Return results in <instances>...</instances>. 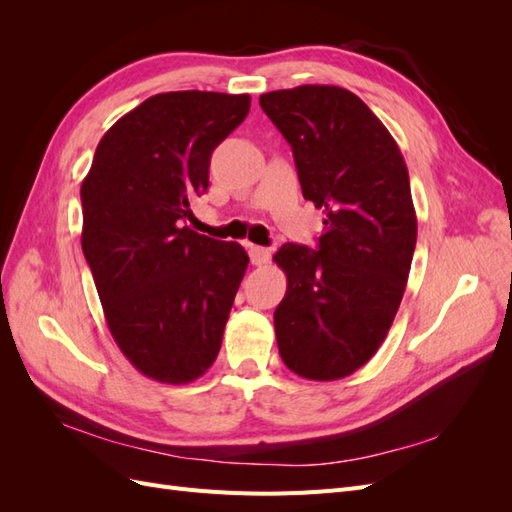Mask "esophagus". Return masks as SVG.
<instances>
[{
    "label": "esophagus",
    "instance_id": "1",
    "mask_svg": "<svg viewBox=\"0 0 512 512\" xmlns=\"http://www.w3.org/2000/svg\"><path fill=\"white\" fill-rule=\"evenodd\" d=\"M250 258H252V265L262 267V265H267V262L271 260V252L267 250V247L250 245Z\"/></svg>",
    "mask_w": 512,
    "mask_h": 512
}]
</instances>
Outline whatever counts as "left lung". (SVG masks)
Returning a JSON list of instances; mask_svg holds the SVG:
<instances>
[{"label": "left lung", "mask_w": 512, "mask_h": 512, "mask_svg": "<svg viewBox=\"0 0 512 512\" xmlns=\"http://www.w3.org/2000/svg\"><path fill=\"white\" fill-rule=\"evenodd\" d=\"M260 106L292 147L303 198L324 211L316 250L286 243L273 256L288 280L277 348L301 378H346L378 352L404 297L416 245L408 166L344 87L269 91Z\"/></svg>", "instance_id": "8db88e82"}]
</instances>
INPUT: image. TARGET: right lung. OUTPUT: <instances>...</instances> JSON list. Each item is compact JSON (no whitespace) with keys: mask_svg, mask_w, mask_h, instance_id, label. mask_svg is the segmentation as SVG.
<instances>
[{"mask_svg":"<svg viewBox=\"0 0 512 512\" xmlns=\"http://www.w3.org/2000/svg\"><path fill=\"white\" fill-rule=\"evenodd\" d=\"M250 96L168 91L123 115L81 185V245L119 350L151 380L188 384L213 365L245 250L183 226L209 188L211 153Z\"/></svg>","mask_w":512,"mask_h":512,"instance_id":"add662e5","label":"right lung"}]
</instances>
